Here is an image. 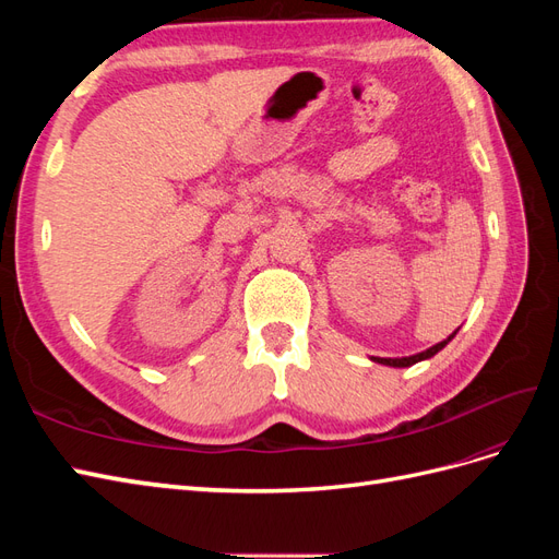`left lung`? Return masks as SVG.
I'll list each match as a JSON object with an SVG mask.
<instances>
[{
    "instance_id": "obj_1",
    "label": "left lung",
    "mask_w": 559,
    "mask_h": 559,
    "mask_svg": "<svg viewBox=\"0 0 559 559\" xmlns=\"http://www.w3.org/2000/svg\"><path fill=\"white\" fill-rule=\"evenodd\" d=\"M456 335V331L452 333V335H448L443 343H438V345H433V347H429V349H425V352H419V354H413V357H403V359H382V357H373V361L376 364H384V366H394V368H408V366H413V364H417V361H425V359H431L436 352H441L452 337Z\"/></svg>"
}]
</instances>
